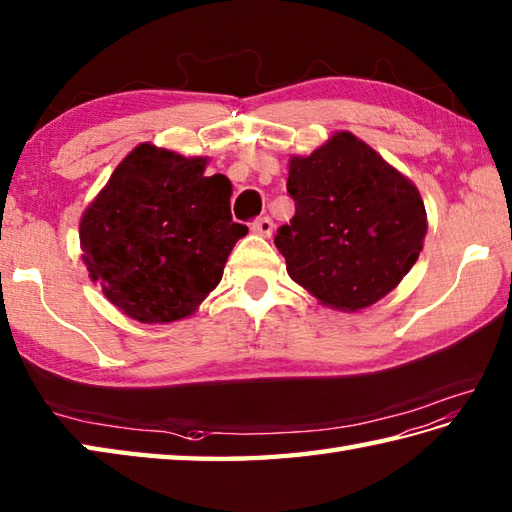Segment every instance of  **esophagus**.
<instances>
[{
  "label": "esophagus",
  "instance_id": "34e87169",
  "mask_svg": "<svg viewBox=\"0 0 512 512\" xmlns=\"http://www.w3.org/2000/svg\"><path fill=\"white\" fill-rule=\"evenodd\" d=\"M252 232L258 234V236H263V238H269L271 232H274V221H271L269 216L258 218V221H254V225H252Z\"/></svg>",
  "mask_w": 512,
  "mask_h": 512
}]
</instances>
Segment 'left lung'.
Listing matches in <instances>:
<instances>
[{
    "mask_svg": "<svg viewBox=\"0 0 512 512\" xmlns=\"http://www.w3.org/2000/svg\"><path fill=\"white\" fill-rule=\"evenodd\" d=\"M296 216L276 234L287 274L320 305L360 311L400 285L422 252L426 210L415 183L340 130L291 156Z\"/></svg>",
    "mask_w": 512,
    "mask_h": 512,
    "instance_id": "obj_1",
    "label": "left lung"
}]
</instances>
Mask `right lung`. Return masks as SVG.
Listing matches in <instances>:
<instances>
[{
	"label": "right lung",
	"instance_id": "obj_1",
	"mask_svg": "<svg viewBox=\"0 0 512 512\" xmlns=\"http://www.w3.org/2000/svg\"><path fill=\"white\" fill-rule=\"evenodd\" d=\"M207 161L141 143L81 214L90 280L143 325L192 316L247 234L229 214L232 183L225 174L205 176Z\"/></svg>",
	"mask_w": 512,
	"mask_h": 512
}]
</instances>
